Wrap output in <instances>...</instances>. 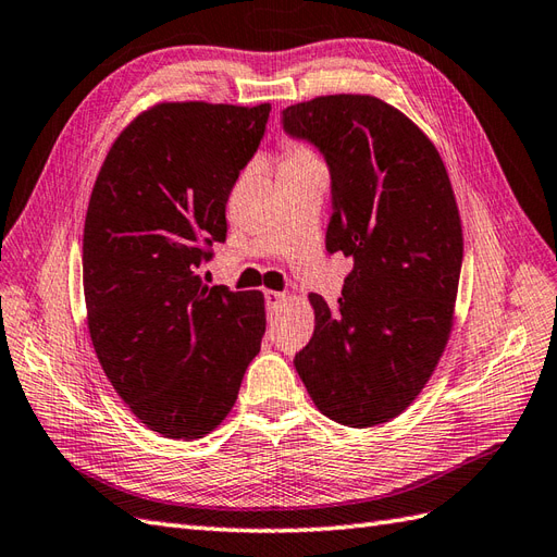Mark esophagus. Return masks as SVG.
Masks as SVG:
<instances>
[{
    "instance_id": "esophagus-1",
    "label": "esophagus",
    "mask_w": 557,
    "mask_h": 557,
    "mask_svg": "<svg viewBox=\"0 0 557 557\" xmlns=\"http://www.w3.org/2000/svg\"><path fill=\"white\" fill-rule=\"evenodd\" d=\"M264 300H267V309L269 311H276L283 302L288 300V295L286 293H278V290H267L264 293Z\"/></svg>"
}]
</instances>
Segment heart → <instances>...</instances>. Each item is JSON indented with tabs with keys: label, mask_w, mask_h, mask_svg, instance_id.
Listing matches in <instances>:
<instances>
[{
	"label": "heart",
	"mask_w": 557,
	"mask_h": 557,
	"mask_svg": "<svg viewBox=\"0 0 557 557\" xmlns=\"http://www.w3.org/2000/svg\"><path fill=\"white\" fill-rule=\"evenodd\" d=\"M307 162H319L317 156L302 144H288L283 148V162L281 165H307Z\"/></svg>",
	"instance_id": "heart-1"
}]
</instances>
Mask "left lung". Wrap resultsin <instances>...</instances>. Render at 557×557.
<instances>
[{
  "instance_id": "left-lung-1",
  "label": "left lung",
  "mask_w": 557,
  "mask_h": 557,
  "mask_svg": "<svg viewBox=\"0 0 557 557\" xmlns=\"http://www.w3.org/2000/svg\"><path fill=\"white\" fill-rule=\"evenodd\" d=\"M283 129L329 162L325 250L355 260L337 305L309 295L317 325L295 369L323 416L383 425L409 409L449 343L463 262L449 174L425 132L371 94L288 106Z\"/></svg>"
}]
</instances>
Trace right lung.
I'll list each match as a JSON object with an SVG mask.
<instances>
[{
  "label": "right lung",
  "instance_id": "right-lung-1",
  "mask_svg": "<svg viewBox=\"0 0 557 557\" xmlns=\"http://www.w3.org/2000/svg\"><path fill=\"white\" fill-rule=\"evenodd\" d=\"M269 103L165 101L113 141L83 238L87 325L101 369L141 423L200 440L234 409L267 329L260 290L206 286L226 200L255 156Z\"/></svg>",
  "mask_w": 557,
  "mask_h": 557
}]
</instances>
